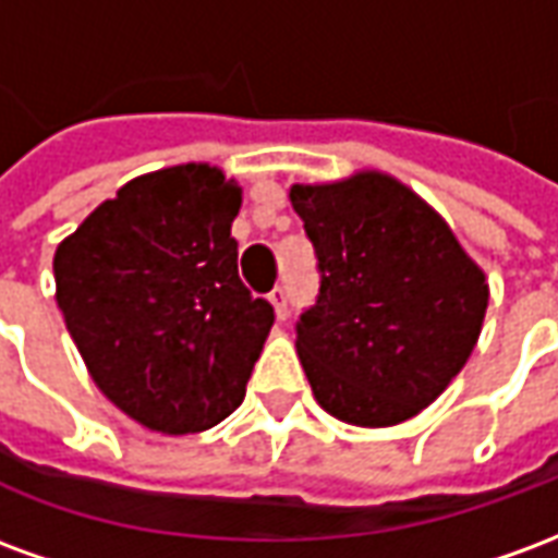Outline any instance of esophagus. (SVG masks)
<instances>
[{
  "instance_id": "esophagus-1",
  "label": "esophagus",
  "mask_w": 558,
  "mask_h": 558,
  "mask_svg": "<svg viewBox=\"0 0 558 558\" xmlns=\"http://www.w3.org/2000/svg\"><path fill=\"white\" fill-rule=\"evenodd\" d=\"M268 302L275 307L278 319H287V316H290V295H287V287H275V290L268 292Z\"/></svg>"
}]
</instances>
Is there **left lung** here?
<instances>
[{
	"instance_id": "8db88e82",
	"label": "left lung",
	"mask_w": 558,
	"mask_h": 558,
	"mask_svg": "<svg viewBox=\"0 0 558 558\" xmlns=\"http://www.w3.org/2000/svg\"><path fill=\"white\" fill-rule=\"evenodd\" d=\"M319 290L295 350L319 407L388 427L439 398L475 350L487 283L436 211L383 172L292 184Z\"/></svg>"
}]
</instances>
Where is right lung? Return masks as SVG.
Masks as SVG:
<instances>
[{"mask_svg":"<svg viewBox=\"0 0 558 558\" xmlns=\"http://www.w3.org/2000/svg\"><path fill=\"white\" fill-rule=\"evenodd\" d=\"M239 206L215 167H170L128 182L56 251V302L92 379L148 430L227 418L275 323L239 278Z\"/></svg>","mask_w":558,"mask_h":558,"instance_id":"add662e5","label":"right lung"}]
</instances>
